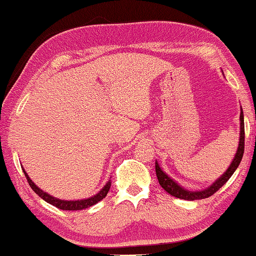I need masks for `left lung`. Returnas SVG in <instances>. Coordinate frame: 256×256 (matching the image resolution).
<instances>
[{
  "label": "left lung",
  "instance_id": "left-lung-1",
  "mask_svg": "<svg viewBox=\"0 0 256 256\" xmlns=\"http://www.w3.org/2000/svg\"><path fill=\"white\" fill-rule=\"evenodd\" d=\"M244 112H240V138H238V146L236 149V152H235V156L230 164L227 170H226L224 174L221 175L220 178H218L216 181H214L209 187L206 189H202V190H188L182 187L181 184H178L176 181L172 180V178L169 176L168 174L162 170L160 164H158V161H155V172H156V176L158 180V184L162 188L164 189L167 193H169L172 196H175L178 198H184V200L188 201H194V200H201V198H206L212 196L214 193L220 189L222 186H224L226 182L230 180L232 175L234 174V172L236 170V168L240 164L242 160V156H244Z\"/></svg>",
  "mask_w": 256,
  "mask_h": 256
}]
</instances>
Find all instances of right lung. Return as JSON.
Returning <instances> with one entry per match:
<instances>
[{
	"mask_svg": "<svg viewBox=\"0 0 256 256\" xmlns=\"http://www.w3.org/2000/svg\"><path fill=\"white\" fill-rule=\"evenodd\" d=\"M22 170L24 172L26 180H28V184L32 187V190H34L35 193L38 194L40 198H43L46 202H48V204L62 209V210H82V209L92 207V206L96 204L98 202L101 201L102 198H106V195L108 194L109 189H110V184H112L110 180H108L104 186V188H102L98 194H95L94 196H90L88 198H82V200H61V198H56L54 196H52V195H49L47 192H43L41 188H38V186L32 181V178L28 176V174H26L24 168H22Z\"/></svg>",
	"mask_w": 256,
	"mask_h": 256,
	"instance_id": "1",
	"label": "right lung"
}]
</instances>
